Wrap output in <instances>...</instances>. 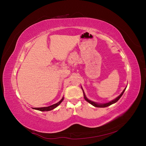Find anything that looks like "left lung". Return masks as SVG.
<instances>
[{
	"label": "left lung",
	"instance_id": "8db88e82",
	"mask_svg": "<svg viewBox=\"0 0 146 146\" xmlns=\"http://www.w3.org/2000/svg\"><path fill=\"white\" fill-rule=\"evenodd\" d=\"M125 89H126V88H125L124 90H123V91L122 92V93H121L120 95H119V96L117 97V98H116L115 99H114V100H111V101L109 102H108V103H105V104H98V103H96V102H95L91 101V100H89L88 99H87V98L86 97L85 94V92H84V91H83V89H82V90H83V95H84V98H85V100H86V101L88 102H89L90 104H91V105H92L93 106H94V107H99V108H104V107H108V106H110V105H112V104H114V103L117 102L119 100V99H120V98H121V96H122V94H123V92H124V91H125Z\"/></svg>",
	"mask_w": 146,
	"mask_h": 146
}]
</instances>
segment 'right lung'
Returning a JSON list of instances; mask_svg holds the SVG:
<instances>
[{
	"label": "right lung",
	"instance_id": "add662e5",
	"mask_svg": "<svg viewBox=\"0 0 146 146\" xmlns=\"http://www.w3.org/2000/svg\"><path fill=\"white\" fill-rule=\"evenodd\" d=\"M64 100V97L63 98L61 99L60 101H59L58 103H56L55 104H54L52 105L49 106V107H41V108H33V109L35 110H39V111H50V110H53L56 107H58V106L62 102V101Z\"/></svg>",
	"mask_w": 146,
	"mask_h": 146
}]
</instances>
